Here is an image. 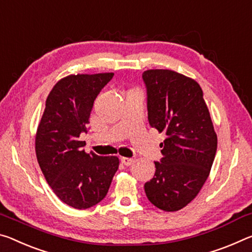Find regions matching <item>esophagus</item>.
<instances>
[{"mask_svg": "<svg viewBox=\"0 0 252 252\" xmlns=\"http://www.w3.org/2000/svg\"><path fill=\"white\" fill-rule=\"evenodd\" d=\"M122 163L124 165H126V166H129L134 163V158H122Z\"/></svg>", "mask_w": 252, "mask_h": 252, "instance_id": "obj_1", "label": "esophagus"}]
</instances>
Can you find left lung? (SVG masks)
<instances>
[{"mask_svg": "<svg viewBox=\"0 0 252 252\" xmlns=\"http://www.w3.org/2000/svg\"><path fill=\"white\" fill-rule=\"evenodd\" d=\"M148 123L166 139L163 158L145 183L147 199L167 212L179 211L200 192L211 171L218 138L203 92L195 80L172 70L143 72Z\"/></svg>", "mask_w": 252, "mask_h": 252, "instance_id": "left-lung-1", "label": "left lung"}]
</instances>
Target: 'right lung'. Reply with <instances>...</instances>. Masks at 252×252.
<instances>
[{"label":"right lung","instance_id":"right-lung-1","mask_svg":"<svg viewBox=\"0 0 252 252\" xmlns=\"http://www.w3.org/2000/svg\"><path fill=\"white\" fill-rule=\"evenodd\" d=\"M114 77L113 72L70 75L49 94L35 136L41 171L56 195L75 209L99 203L118 170L117 156L87 154L80 134L87 131L94 99Z\"/></svg>","mask_w":252,"mask_h":252}]
</instances>
